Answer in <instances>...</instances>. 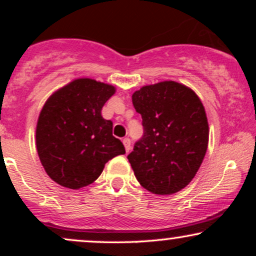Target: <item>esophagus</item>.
<instances>
[{"label": "esophagus", "instance_id": "esophagus-1", "mask_svg": "<svg viewBox=\"0 0 256 256\" xmlns=\"http://www.w3.org/2000/svg\"><path fill=\"white\" fill-rule=\"evenodd\" d=\"M124 148H126V152H129V150H130V148H132V142H130V140H129L128 138H124Z\"/></svg>", "mask_w": 256, "mask_h": 256}]
</instances>
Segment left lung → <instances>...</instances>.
Instances as JSON below:
<instances>
[{"label": "left lung", "instance_id": "obj_1", "mask_svg": "<svg viewBox=\"0 0 256 256\" xmlns=\"http://www.w3.org/2000/svg\"><path fill=\"white\" fill-rule=\"evenodd\" d=\"M143 136L128 160L140 184L155 194H172L197 174L208 150V124L194 90L176 82L142 87L132 94Z\"/></svg>", "mask_w": 256, "mask_h": 256}]
</instances>
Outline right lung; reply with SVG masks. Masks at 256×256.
I'll use <instances>...</instances> for the list:
<instances>
[{
	"instance_id": "add662e5",
	"label": "right lung",
	"mask_w": 256,
	"mask_h": 256,
	"mask_svg": "<svg viewBox=\"0 0 256 256\" xmlns=\"http://www.w3.org/2000/svg\"><path fill=\"white\" fill-rule=\"evenodd\" d=\"M114 93L112 85L82 78L45 102L37 122L36 144L42 166L56 183L74 190L87 186L108 160L126 152L113 136V122L101 115Z\"/></svg>"
}]
</instances>
